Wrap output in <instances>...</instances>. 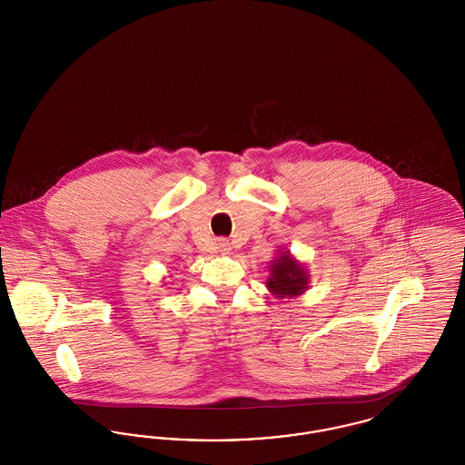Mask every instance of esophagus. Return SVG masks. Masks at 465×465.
I'll return each instance as SVG.
<instances>
[{"instance_id":"esophagus-1","label":"esophagus","mask_w":465,"mask_h":465,"mask_svg":"<svg viewBox=\"0 0 465 465\" xmlns=\"http://www.w3.org/2000/svg\"><path fill=\"white\" fill-rule=\"evenodd\" d=\"M230 249H232V247H230V242H228L226 239H220V241H218V251H220L222 254L230 252Z\"/></svg>"}]
</instances>
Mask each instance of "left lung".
Here are the masks:
<instances>
[{
    "label": "left lung",
    "mask_w": 465,
    "mask_h": 465,
    "mask_svg": "<svg viewBox=\"0 0 465 465\" xmlns=\"http://www.w3.org/2000/svg\"><path fill=\"white\" fill-rule=\"evenodd\" d=\"M266 288L275 298H294L303 294L309 288V273L291 252H281L270 265V277Z\"/></svg>",
    "instance_id": "8db88e82"
}]
</instances>
